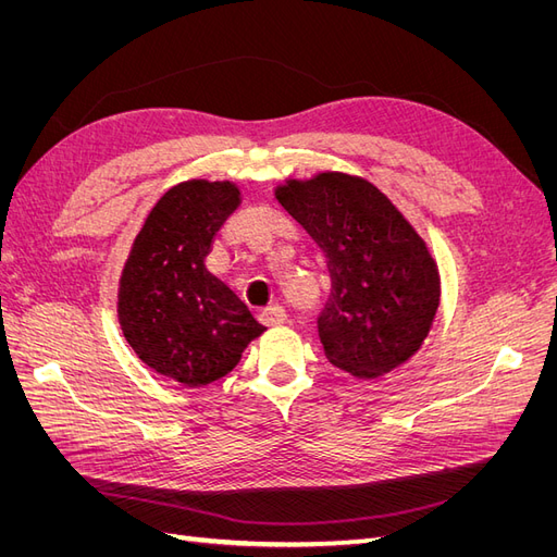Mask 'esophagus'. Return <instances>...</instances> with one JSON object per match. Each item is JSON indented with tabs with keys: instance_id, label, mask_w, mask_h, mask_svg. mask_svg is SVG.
<instances>
[{
	"instance_id": "esophagus-1",
	"label": "esophagus",
	"mask_w": 557,
	"mask_h": 557,
	"mask_svg": "<svg viewBox=\"0 0 557 557\" xmlns=\"http://www.w3.org/2000/svg\"><path fill=\"white\" fill-rule=\"evenodd\" d=\"M260 318H262V323L264 325H269V327H278V325H283L285 323V309L283 307H278V305H274V307H269V309H264L262 313H260Z\"/></svg>"
}]
</instances>
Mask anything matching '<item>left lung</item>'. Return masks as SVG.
Instances as JSON below:
<instances>
[{"label":"left lung","mask_w":557,"mask_h":557,"mask_svg":"<svg viewBox=\"0 0 557 557\" xmlns=\"http://www.w3.org/2000/svg\"><path fill=\"white\" fill-rule=\"evenodd\" d=\"M274 199L327 262L332 293L318 318L327 360L358 379L411 360L432 330L442 278L404 213L374 183L344 172L285 178Z\"/></svg>","instance_id":"obj_1"}]
</instances>
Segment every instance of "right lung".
<instances>
[{"mask_svg":"<svg viewBox=\"0 0 557 557\" xmlns=\"http://www.w3.org/2000/svg\"><path fill=\"white\" fill-rule=\"evenodd\" d=\"M232 181L190 178L166 190L132 242L117 281V323L160 376L201 387L232 372L262 327L205 260L239 209Z\"/></svg>","mask_w":557,"mask_h":557,"instance_id":"1","label":"right lung"}]
</instances>
